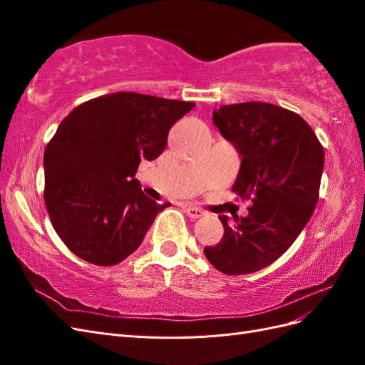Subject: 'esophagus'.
I'll return each mask as SVG.
<instances>
[{"mask_svg":"<svg viewBox=\"0 0 365 365\" xmlns=\"http://www.w3.org/2000/svg\"><path fill=\"white\" fill-rule=\"evenodd\" d=\"M182 208H184V212L187 213V216H189L190 219H200L205 215L201 208L193 207V205H182Z\"/></svg>","mask_w":365,"mask_h":365,"instance_id":"esophagus-1","label":"esophagus"}]
</instances>
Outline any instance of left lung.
<instances>
[{"label":"left lung","instance_id":"obj_1","mask_svg":"<svg viewBox=\"0 0 365 365\" xmlns=\"http://www.w3.org/2000/svg\"><path fill=\"white\" fill-rule=\"evenodd\" d=\"M220 135L240 155L233 192L252 197L247 217L220 215L224 237L204 254L228 275L268 267L311 219L324 168L323 146L306 121L282 106L245 102L213 113Z\"/></svg>","mask_w":365,"mask_h":365}]
</instances>
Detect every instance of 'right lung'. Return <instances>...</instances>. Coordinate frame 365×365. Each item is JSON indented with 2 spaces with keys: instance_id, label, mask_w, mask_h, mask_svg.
<instances>
[{
  "instance_id": "right-lung-1",
  "label": "right lung",
  "mask_w": 365,
  "mask_h": 365,
  "mask_svg": "<svg viewBox=\"0 0 365 365\" xmlns=\"http://www.w3.org/2000/svg\"><path fill=\"white\" fill-rule=\"evenodd\" d=\"M195 103L114 93L65 117L43 153L47 212L76 256L111 267L134 252L157 215L135 178L141 160L158 158L170 128Z\"/></svg>"
}]
</instances>
